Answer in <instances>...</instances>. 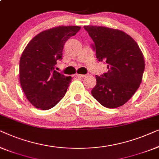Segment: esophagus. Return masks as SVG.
Segmentation results:
<instances>
[{
    "label": "esophagus",
    "mask_w": 159,
    "mask_h": 159,
    "mask_svg": "<svg viewBox=\"0 0 159 159\" xmlns=\"http://www.w3.org/2000/svg\"><path fill=\"white\" fill-rule=\"evenodd\" d=\"M75 75H76V76H78V77H80V78H84V77H86V75H84V74H79V73H76V74H75Z\"/></svg>",
    "instance_id": "34e87169"
}]
</instances>
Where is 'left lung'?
<instances>
[{
	"label": "left lung",
	"mask_w": 159,
	"mask_h": 159,
	"mask_svg": "<svg viewBox=\"0 0 159 159\" xmlns=\"http://www.w3.org/2000/svg\"><path fill=\"white\" fill-rule=\"evenodd\" d=\"M94 42L99 61L107 63L108 71L96 75L91 94L107 108L125 104L139 88L145 69L142 51L135 40L121 30L101 26H84Z\"/></svg>",
	"instance_id": "8db88e82"
}]
</instances>
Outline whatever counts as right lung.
<instances>
[{"label":"right lung","mask_w":159,"mask_h":159,"mask_svg":"<svg viewBox=\"0 0 159 159\" xmlns=\"http://www.w3.org/2000/svg\"><path fill=\"white\" fill-rule=\"evenodd\" d=\"M80 30L79 26H59L44 30L22 52L20 84L26 99L36 108L50 109L64 97L72 78L58 73L55 67L62 59L65 43Z\"/></svg>","instance_id":"right-lung-1"}]
</instances>
